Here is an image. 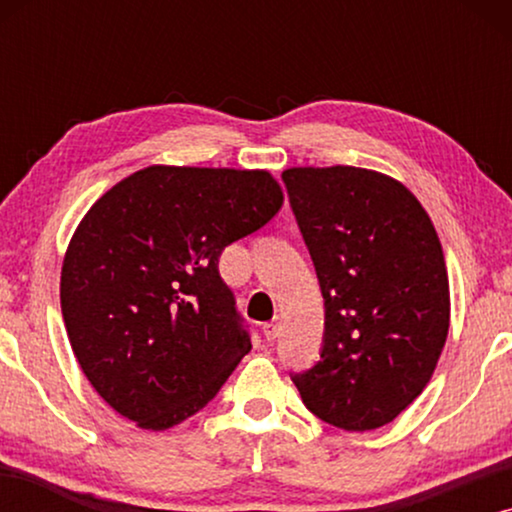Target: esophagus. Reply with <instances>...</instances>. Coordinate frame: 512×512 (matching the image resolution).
<instances>
[{"label": "esophagus", "mask_w": 512, "mask_h": 512, "mask_svg": "<svg viewBox=\"0 0 512 512\" xmlns=\"http://www.w3.org/2000/svg\"><path fill=\"white\" fill-rule=\"evenodd\" d=\"M263 335H265V338H268L270 342L277 340L279 335H282V321L272 319V321H268V324H263Z\"/></svg>", "instance_id": "34e87169"}]
</instances>
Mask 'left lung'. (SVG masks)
I'll return each mask as SVG.
<instances>
[{
  "mask_svg": "<svg viewBox=\"0 0 512 512\" xmlns=\"http://www.w3.org/2000/svg\"><path fill=\"white\" fill-rule=\"evenodd\" d=\"M282 179L326 307L319 361L291 380L326 424L380 429L422 394L447 340L450 284L436 228L387 174L291 167Z\"/></svg>",
  "mask_w": 512,
  "mask_h": 512,
  "instance_id": "8db88e82",
  "label": "left lung"
}]
</instances>
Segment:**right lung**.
I'll return each mask as SVG.
<instances>
[{
  "label": "right lung",
  "mask_w": 512,
  "mask_h": 512,
  "mask_svg": "<svg viewBox=\"0 0 512 512\" xmlns=\"http://www.w3.org/2000/svg\"><path fill=\"white\" fill-rule=\"evenodd\" d=\"M282 202L265 170L151 165L88 209L62 263V319L118 415L165 431L219 394L251 349L219 256Z\"/></svg>",
  "instance_id": "obj_1"
}]
</instances>
